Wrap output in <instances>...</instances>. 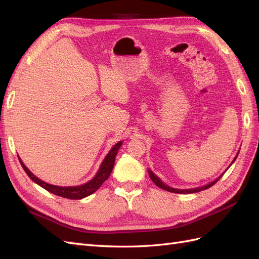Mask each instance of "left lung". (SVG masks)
Masks as SVG:
<instances>
[{
    "label": "left lung",
    "instance_id": "left-lung-1",
    "mask_svg": "<svg viewBox=\"0 0 259 259\" xmlns=\"http://www.w3.org/2000/svg\"><path fill=\"white\" fill-rule=\"evenodd\" d=\"M238 156V155H237ZM237 156L236 158H234V160L237 159ZM234 160H233V162H234ZM232 162V163H233ZM149 171V176H150V178H151V180L152 182L158 186L159 188H161V189H163V190H166V191H169V192H173V193H195V192H200V191H202V190H205V189H208L209 187H211L213 185H215L219 179H221V177L223 176H221V177H218L216 180H214V182H211V183H209L208 185H206V186H203V187H200V188H194V189H186V190H183V189H174V188H170V187H168V186H166V185H164L161 180L156 177L151 170H148Z\"/></svg>",
    "mask_w": 259,
    "mask_h": 259
}]
</instances>
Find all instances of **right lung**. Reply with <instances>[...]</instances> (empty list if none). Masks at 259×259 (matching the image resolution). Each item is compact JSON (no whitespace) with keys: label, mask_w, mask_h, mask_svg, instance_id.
<instances>
[{"label":"right lung","mask_w":259,"mask_h":259,"mask_svg":"<svg viewBox=\"0 0 259 259\" xmlns=\"http://www.w3.org/2000/svg\"><path fill=\"white\" fill-rule=\"evenodd\" d=\"M122 146V142H119L113 146V148L107 154L105 158L104 162L101 163L100 168L98 170V173L96 176L94 177L91 182L88 184H84L81 186H75V187H58V186H53L50 184H46L42 182L41 179H38L36 176H34L31 171L26 167L25 164H23L19 158V162L21 164L22 168L25 169L27 175L33 180L34 183H36L38 186H41L44 188L45 190H48L54 194L59 195V197L70 199V200H80L83 199L88 195H91L92 193L95 192L96 190L99 189V187L103 185L106 180L110 176L112 168L114 166V161H115V155L117 153V150H119L120 147Z\"/></svg>","instance_id":"1"}]
</instances>
